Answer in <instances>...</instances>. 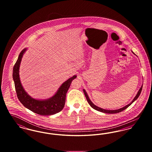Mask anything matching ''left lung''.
<instances>
[{"instance_id":"1","label":"left lung","mask_w":152,"mask_h":152,"mask_svg":"<svg viewBox=\"0 0 152 152\" xmlns=\"http://www.w3.org/2000/svg\"><path fill=\"white\" fill-rule=\"evenodd\" d=\"M132 53H133V54H134V55H135V53H134L133 51H132ZM142 85H143V84H142ZM142 85L141 86V88H140L139 91H138L137 94H136V96H135V97L133 99V100L131 102H130L129 104H128V105H125V107H124L123 108H121L120 109H116V110H108V109H104L101 108H100V107H98L97 106L95 105L94 104V103L91 101V100H90V99H89V97L88 95L87 94V93L86 92V90H85L84 89H83V92H84V94H85V96H86V99H87L88 102L89 103V104L91 105V107L92 108L96 110H98V111H99V112H102V113H109V114H113V113H119V112H122L123 110H125V109H126L128 107H129L130 106V105H131V104H132L134 101H136V100L137 99L138 97H139L140 94L141 92V91H142Z\"/></svg>"}]
</instances>
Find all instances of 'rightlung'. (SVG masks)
I'll return each instance as SVG.
<instances>
[{"instance_id": "obj_1", "label": "right lung", "mask_w": 152, "mask_h": 152, "mask_svg": "<svg viewBox=\"0 0 152 152\" xmlns=\"http://www.w3.org/2000/svg\"><path fill=\"white\" fill-rule=\"evenodd\" d=\"M27 50V48H25L21 51L13 68L12 77L18 98L26 108L35 113L42 116L55 115L60 112L64 108L66 92L71 86L72 81L76 78L77 76L74 75L64 82L59 87L56 94L50 98L45 100L32 98L23 88L19 77V68L22 58Z\"/></svg>"}]
</instances>
